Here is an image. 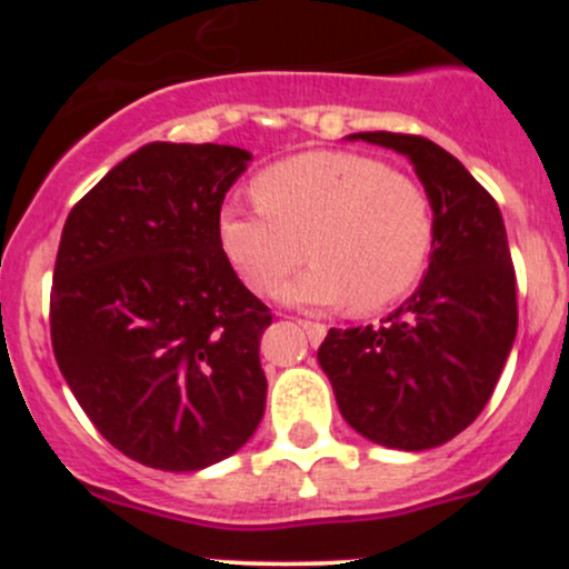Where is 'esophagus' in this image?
<instances>
[{"label":"esophagus","instance_id":"obj_1","mask_svg":"<svg viewBox=\"0 0 569 569\" xmlns=\"http://www.w3.org/2000/svg\"><path fill=\"white\" fill-rule=\"evenodd\" d=\"M299 326L305 329L307 339H310V345H321L323 337H326V326L323 323H316V321H299Z\"/></svg>","mask_w":569,"mask_h":569}]
</instances>
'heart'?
I'll list each match as a JSON object with an SVG mask.
<instances>
[{"instance_id":"heart-1","label":"heart","mask_w":569,"mask_h":569,"mask_svg":"<svg viewBox=\"0 0 569 569\" xmlns=\"http://www.w3.org/2000/svg\"><path fill=\"white\" fill-rule=\"evenodd\" d=\"M257 206L219 213V243L253 291L278 289L293 307L380 310L422 276L433 246V213L409 176L356 152H305L253 179Z\"/></svg>"}]
</instances>
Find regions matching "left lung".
Segmentation results:
<instances>
[{
    "instance_id": "obj_1",
    "label": "left lung",
    "mask_w": 569,
    "mask_h": 569,
    "mask_svg": "<svg viewBox=\"0 0 569 569\" xmlns=\"http://www.w3.org/2000/svg\"><path fill=\"white\" fill-rule=\"evenodd\" d=\"M415 166L433 211L426 278L382 326L329 329L318 363L352 430L422 452L487 407L516 339V276L498 202L460 160L422 136L350 133Z\"/></svg>"
}]
</instances>
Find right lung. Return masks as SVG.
Listing matches in <instances>:
<instances>
[{"label":"right lung","instance_id":"right-lung-1","mask_svg":"<svg viewBox=\"0 0 569 569\" xmlns=\"http://www.w3.org/2000/svg\"><path fill=\"white\" fill-rule=\"evenodd\" d=\"M251 160L227 143H143L63 224L58 369L98 433L158 471L224 460L264 415L272 316L219 243L221 202Z\"/></svg>","mask_w":569,"mask_h":569}]
</instances>
